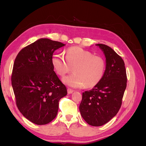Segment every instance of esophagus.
<instances>
[{"instance_id":"34e87169","label":"esophagus","mask_w":146,"mask_h":146,"mask_svg":"<svg viewBox=\"0 0 146 146\" xmlns=\"http://www.w3.org/2000/svg\"><path fill=\"white\" fill-rule=\"evenodd\" d=\"M73 92H74V91L72 90L71 89H69V88H68V93L69 94H72Z\"/></svg>"}]
</instances>
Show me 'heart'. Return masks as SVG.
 <instances>
[{
	"mask_svg": "<svg viewBox=\"0 0 146 146\" xmlns=\"http://www.w3.org/2000/svg\"><path fill=\"white\" fill-rule=\"evenodd\" d=\"M52 65L56 74L61 77L72 71L74 74L63 79L64 83L73 88L94 87L100 82L105 70L103 58L78 47L66 50L65 58L61 54L53 56Z\"/></svg>",
	"mask_w": 146,
	"mask_h": 146,
	"instance_id": "heart-1",
	"label": "heart"
}]
</instances>
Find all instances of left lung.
<instances>
[{
	"mask_svg": "<svg viewBox=\"0 0 146 146\" xmlns=\"http://www.w3.org/2000/svg\"><path fill=\"white\" fill-rule=\"evenodd\" d=\"M106 58V68L100 82L82 94L79 106L81 115L88 124L102 126L116 115L127 86L124 61L110 47L98 44Z\"/></svg>",
	"mask_w": 146,
	"mask_h": 146,
	"instance_id": "1",
	"label": "left lung"
}]
</instances>
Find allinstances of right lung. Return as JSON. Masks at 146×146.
I'll list each match as a JSON object with an SVG mask.
<instances>
[{
  "instance_id": "add662e5",
  "label": "right lung",
  "mask_w": 146,
  "mask_h": 146,
  "mask_svg": "<svg viewBox=\"0 0 146 146\" xmlns=\"http://www.w3.org/2000/svg\"><path fill=\"white\" fill-rule=\"evenodd\" d=\"M66 44L41 38L23 48L16 57L11 85L20 112L36 125H45L55 118L60 100L67 89L52 65L53 54Z\"/></svg>"
}]
</instances>
